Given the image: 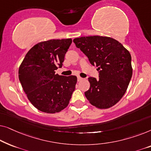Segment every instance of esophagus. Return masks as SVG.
<instances>
[{
	"instance_id": "esophagus-1",
	"label": "esophagus",
	"mask_w": 151,
	"mask_h": 151,
	"mask_svg": "<svg viewBox=\"0 0 151 151\" xmlns=\"http://www.w3.org/2000/svg\"><path fill=\"white\" fill-rule=\"evenodd\" d=\"M83 80V78H81V77H80V76H78V82L81 81V80Z\"/></svg>"
}]
</instances>
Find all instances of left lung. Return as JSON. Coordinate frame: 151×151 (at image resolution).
<instances>
[{"mask_svg":"<svg viewBox=\"0 0 151 151\" xmlns=\"http://www.w3.org/2000/svg\"><path fill=\"white\" fill-rule=\"evenodd\" d=\"M73 42L98 67L99 79L88 78L90 88L84 93L86 98L98 109L113 106L122 98L131 81L133 69L129 51L109 37H81Z\"/></svg>","mask_w":151,"mask_h":151,"instance_id":"left-lung-1","label":"left lung"}]
</instances>
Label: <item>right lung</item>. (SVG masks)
<instances>
[{
	"mask_svg": "<svg viewBox=\"0 0 151 151\" xmlns=\"http://www.w3.org/2000/svg\"><path fill=\"white\" fill-rule=\"evenodd\" d=\"M71 38L49 40L34 45L18 70V78L31 103L39 111L55 113L68 106L77 77L55 74L63 67Z\"/></svg>",
	"mask_w": 151,
	"mask_h": 151,
	"instance_id": "add662e5",
	"label": "right lung"
}]
</instances>
